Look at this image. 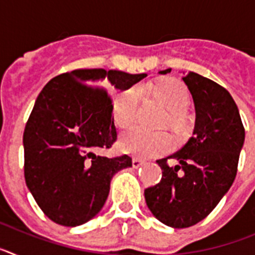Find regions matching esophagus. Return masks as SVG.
<instances>
[{
  "instance_id": "34e87169",
  "label": "esophagus",
  "mask_w": 255,
  "mask_h": 255,
  "mask_svg": "<svg viewBox=\"0 0 255 255\" xmlns=\"http://www.w3.org/2000/svg\"><path fill=\"white\" fill-rule=\"evenodd\" d=\"M144 163V161H141V159H139V158H132V167L134 168H138V167H140L141 164Z\"/></svg>"
}]
</instances>
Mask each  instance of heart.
<instances>
[{"instance_id":"heart-1","label":"heart","mask_w":255,"mask_h":255,"mask_svg":"<svg viewBox=\"0 0 255 255\" xmlns=\"http://www.w3.org/2000/svg\"><path fill=\"white\" fill-rule=\"evenodd\" d=\"M141 89L152 93L170 110L173 126L177 128L184 123V114L190 105L191 96L181 82L164 80L158 84L144 85ZM140 97L138 87H131L117 94L114 101V121L116 126L128 128L134 123ZM120 147L124 152L135 157L149 158L168 152L172 147V140L167 132L150 131L140 126H132L121 135Z\"/></svg>"}]
</instances>
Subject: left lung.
Returning a JSON list of instances; mask_svg holds the SVG:
<instances>
[{
    "instance_id": "8db88e82",
    "label": "left lung",
    "mask_w": 255,
    "mask_h": 255,
    "mask_svg": "<svg viewBox=\"0 0 255 255\" xmlns=\"http://www.w3.org/2000/svg\"><path fill=\"white\" fill-rule=\"evenodd\" d=\"M182 80L195 106L193 136L179 152L157 161L161 181L144 190L153 216L175 229L198 224L220 203L236 177L245 139L238 106L224 87L191 71ZM168 158L177 166H170Z\"/></svg>"
}]
</instances>
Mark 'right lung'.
<instances>
[{
  "label": "right lung",
  "instance_id": "1",
  "mask_svg": "<svg viewBox=\"0 0 255 255\" xmlns=\"http://www.w3.org/2000/svg\"><path fill=\"white\" fill-rule=\"evenodd\" d=\"M147 74L79 69L51 79L25 125L24 176L39 208L53 222L75 227L105 206L111 179L131 167L129 155L102 157L117 132L106 85L126 91Z\"/></svg>",
  "mask_w": 255,
  "mask_h": 255
}]
</instances>
